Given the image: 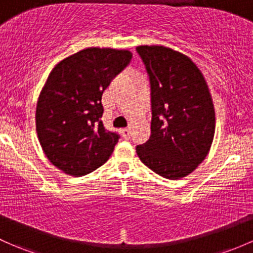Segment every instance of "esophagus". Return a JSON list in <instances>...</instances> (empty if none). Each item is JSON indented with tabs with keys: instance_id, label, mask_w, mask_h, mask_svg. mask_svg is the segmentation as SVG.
Segmentation results:
<instances>
[{
	"instance_id": "1",
	"label": "esophagus",
	"mask_w": 253,
	"mask_h": 253,
	"mask_svg": "<svg viewBox=\"0 0 253 253\" xmlns=\"http://www.w3.org/2000/svg\"><path fill=\"white\" fill-rule=\"evenodd\" d=\"M121 133H122V137H124L125 139H128V138L131 137V127H126V128H122Z\"/></svg>"
}]
</instances>
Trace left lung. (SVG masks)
<instances>
[{
	"instance_id": "left-lung-1",
	"label": "left lung",
	"mask_w": 253,
	"mask_h": 253,
	"mask_svg": "<svg viewBox=\"0 0 253 253\" xmlns=\"http://www.w3.org/2000/svg\"><path fill=\"white\" fill-rule=\"evenodd\" d=\"M150 82L151 134L137 155L167 179L185 177L204 161L214 135L206 81L187 55L164 46L135 48Z\"/></svg>"
}]
</instances>
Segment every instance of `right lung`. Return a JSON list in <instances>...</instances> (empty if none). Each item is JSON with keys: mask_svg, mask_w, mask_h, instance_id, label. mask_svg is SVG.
<instances>
[{"mask_svg": "<svg viewBox=\"0 0 253 253\" xmlns=\"http://www.w3.org/2000/svg\"><path fill=\"white\" fill-rule=\"evenodd\" d=\"M128 50L86 48L57 64L36 108V131L48 160L66 174L84 175L108 161L118 132L103 125L102 95L129 63Z\"/></svg>", "mask_w": 253, "mask_h": 253, "instance_id": "1", "label": "right lung"}]
</instances>
